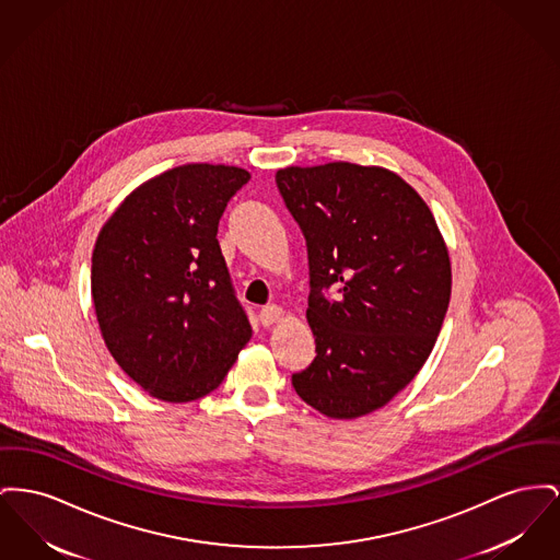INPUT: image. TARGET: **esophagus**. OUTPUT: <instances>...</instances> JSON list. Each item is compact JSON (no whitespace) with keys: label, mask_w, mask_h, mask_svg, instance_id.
Segmentation results:
<instances>
[{"label":"esophagus","mask_w":560,"mask_h":560,"mask_svg":"<svg viewBox=\"0 0 560 560\" xmlns=\"http://www.w3.org/2000/svg\"><path fill=\"white\" fill-rule=\"evenodd\" d=\"M281 319H283V308L277 306V304L264 306L262 311H260V322H262V326H272V324H277V322H281Z\"/></svg>","instance_id":"34e87169"}]
</instances>
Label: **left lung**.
<instances>
[{
    "label": "left lung",
    "mask_w": 560,
    "mask_h": 560,
    "mask_svg": "<svg viewBox=\"0 0 560 560\" xmlns=\"http://www.w3.org/2000/svg\"><path fill=\"white\" fill-rule=\"evenodd\" d=\"M277 186L306 238L317 358L292 376L329 419L389 404L428 362L451 302V258L428 202L383 166H285ZM334 287L337 296L323 290Z\"/></svg>",
    "instance_id": "obj_1"
}]
</instances>
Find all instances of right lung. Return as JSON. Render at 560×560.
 <instances>
[{
	"mask_svg": "<svg viewBox=\"0 0 560 560\" xmlns=\"http://www.w3.org/2000/svg\"><path fill=\"white\" fill-rule=\"evenodd\" d=\"M245 168L190 163L143 182L103 224L91 292L107 351L163 401L220 387L252 326L232 290L218 224Z\"/></svg>",
	"mask_w": 560,
	"mask_h": 560,
	"instance_id": "obj_1",
	"label": "right lung"
}]
</instances>
